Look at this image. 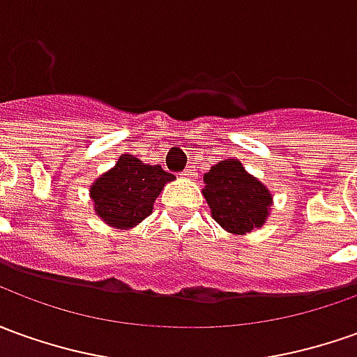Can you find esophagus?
I'll return each instance as SVG.
<instances>
[{
	"mask_svg": "<svg viewBox=\"0 0 357 357\" xmlns=\"http://www.w3.org/2000/svg\"><path fill=\"white\" fill-rule=\"evenodd\" d=\"M184 176H194V167H186V171H184Z\"/></svg>",
	"mask_w": 357,
	"mask_h": 357,
	"instance_id": "34e87169",
	"label": "esophagus"
}]
</instances>
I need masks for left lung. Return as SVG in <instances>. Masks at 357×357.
I'll list each match as a JSON object with an SVG mask.
<instances>
[{"instance_id":"obj_1","label":"left lung","mask_w":357,"mask_h":357,"mask_svg":"<svg viewBox=\"0 0 357 357\" xmlns=\"http://www.w3.org/2000/svg\"><path fill=\"white\" fill-rule=\"evenodd\" d=\"M204 198L211 218L233 235H247L266 223L272 210V192L239 159H225L204 174Z\"/></svg>"}]
</instances>
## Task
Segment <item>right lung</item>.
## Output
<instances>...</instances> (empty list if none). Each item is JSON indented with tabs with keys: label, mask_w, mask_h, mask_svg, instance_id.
Returning a JSON list of instances; mask_svg holds the SVG:
<instances>
[{
	"label": "right lung",
	"mask_w": 357,
	"mask_h": 357,
	"mask_svg": "<svg viewBox=\"0 0 357 357\" xmlns=\"http://www.w3.org/2000/svg\"><path fill=\"white\" fill-rule=\"evenodd\" d=\"M174 181L161 165L142 163L134 155H120L116 165L91 184L95 213L114 229H132L151 215L165 184Z\"/></svg>",
	"instance_id": "1"
}]
</instances>
